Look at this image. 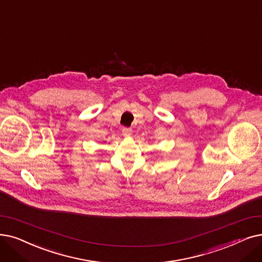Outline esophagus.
Returning a JSON list of instances; mask_svg holds the SVG:
<instances>
[{
	"label": "esophagus",
	"instance_id": "esophagus-1",
	"mask_svg": "<svg viewBox=\"0 0 262 262\" xmlns=\"http://www.w3.org/2000/svg\"><path fill=\"white\" fill-rule=\"evenodd\" d=\"M122 134L125 136V137H128V136L132 135V129L127 127H123L122 128Z\"/></svg>",
	"mask_w": 262,
	"mask_h": 262
}]
</instances>
